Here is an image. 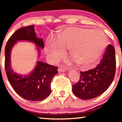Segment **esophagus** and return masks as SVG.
<instances>
[{
    "mask_svg": "<svg viewBox=\"0 0 122 122\" xmlns=\"http://www.w3.org/2000/svg\"><path fill=\"white\" fill-rule=\"evenodd\" d=\"M66 69L65 68H58V71L59 72H62V71H66Z\"/></svg>",
    "mask_w": 122,
    "mask_h": 122,
    "instance_id": "34e87169",
    "label": "esophagus"
}]
</instances>
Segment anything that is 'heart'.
<instances>
[{
    "label": "heart",
    "instance_id": "1",
    "mask_svg": "<svg viewBox=\"0 0 122 122\" xmlns=\"http://www.w3.org/2000/svg\"><path fill=\"white\" fill-rule=\"evenodd\" d=\"M107 39L99 30L71 28L58 34L57 39L46 41L45 51L49 59L56 63L65 56L69 47L71 59L81 66H91L100 57L106 46Z\"/></svg>",
    "mask_w": 122,
    "mask_h": 122
}]
</instances>
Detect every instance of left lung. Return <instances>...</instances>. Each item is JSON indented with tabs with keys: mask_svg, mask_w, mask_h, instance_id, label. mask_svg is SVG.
Returning a JSON list of instances; mask_svg holds the SVG:
<instances>
[{
	"mask_svg": "<svg viewBox=\"0 0 122 122\" xmlns=\"http://www.w3.org/2000/svg\"><path fill=\"white\" fill-rule=\"evenodd\" d=\"M115 49L109 44L96 68L81 71L79 81L73 85V92L81 99H91L104 93L111 86L116 73Z\"/></svg>",
	"mask_w": 122,
	"mask_h": 122,
	"instance_id": "1",
	"label": "left lung"
}]
</instances>
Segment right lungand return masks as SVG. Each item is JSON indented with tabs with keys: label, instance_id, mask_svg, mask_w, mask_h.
<instances>
[{
	"label": "right lung",
	"instance_id": "right-lung-1",
	"mask_svg": "<svg viewBox=\"0 0 122 122\" xmlns=\"http://www.w3.org/2000/svg\"><path fill=\"white\" fill-rule=\"evenodd\" d=\"M19 41H31L38 47L43 48L44 46L43 39L36 36L34 25L21 28L13 33L5 48V69L8 79L16 93L24 99L43 101L51 94V80L58 73V68L39 61L30 74L26 76L16 74L11 69L10 61L11 48ZM38 50L40 52L39 48Z\"/></svg>",
	"mask_w": 122,
	"mask_h": 122
}]
</instances>
